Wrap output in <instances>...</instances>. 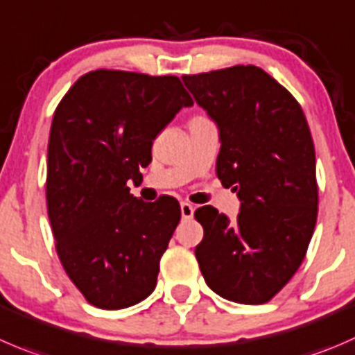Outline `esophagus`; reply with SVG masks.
<instances>
[{
	"mask_svg": "<svg viewBox=\"0 0 355 355\" xmlns=\"http://www.w3.org/2000/svg\"><path fill=\"white\" fill-rule=\"evenodd\" d=\"M180 211H182V218L184 220H191L194 216V206L191 202L184 201L180 202Z\"/></svg>",
	"mask_w": 355,
	"mask_h": 355,
	"instance_id": "obj_1",
	"label": "esophagus"
}]
</instances>
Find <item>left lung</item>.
<instances>
[{"label": "left lung", "instance_id": "8db88e82", "mask_svg": "<svg viewBox=\"0 0 355 355\" xmlns=\"http://www.w3.org/2000/svg\"><path fill=\"white\" fill-rule=\"evenodd\" d=\"M220 132L216 175L241 201L230 222L196 209L205 229L196 258L206 284L230 302L276 297L304 261L318 220L315 150L293 95L254 65L182 76Z\"/></svg>", "mask_w": 355, "mask_h": 355}]
</instances>
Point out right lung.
<instances>
[{"label": "right lung", "instance_id": "add662e5", "mask_svg": "<svg viewBox=\"0 0 355 355\" xmlns=\"http://www.w3.org/2000/svg\"><path fill=\"white\" fill-rule=\"evenodd\" d=\"M177 76L98 69L57 105L48 142L46 206L58 258L92 305L118 311L149 297L180 222L171 196L130 194L153 140L192 105Z\"/></svg>", "mask_w": 355, "mask_h": 355}]
</instances>
